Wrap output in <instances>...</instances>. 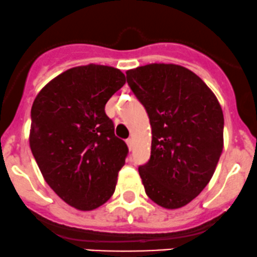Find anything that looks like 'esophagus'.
<instances>
[{
  "label": "esophagus",
  "instance_id": "obj_1",
  "mask_svg": "<svg viewBox=\"0 0 257 257\" xmlns=\"http://www.w3.org/2000/svg\"><path fill=\"white\" fill-rule=\"evenodd\" d=\"M126 144H127L128 150H132V148H134V140L132 139H128L127 141H126Z\"/></svg>",
  "mask_w": 257,
  "mask_h": 257
}]
</instances>
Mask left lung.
<instances>
[{
  "label": "left lung",
  "instance_id": "obj_1",
  "mask_svg": "<svg viewBox=\"0 0 257 257\" xmlns=\"http://www.w3.org/2000/svg\"><path fill=\"white\" fill-rule=\"evenodd\" d=\"M126 79L152 127L151 157L139 167L146 194L166 209L184 207L207 187L220 158V104L181 65L147 64L126 71Z\"/></svg>",
  "mask_w": 257,
  "mask_h": 257
}]
</instances>
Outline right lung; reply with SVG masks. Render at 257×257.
Wrapping results in <instances>:
<instances>
[{
	"mask_svg": "<svg viewBox=\"0 0 257 257\" xmlns=\"http://www.w3.org/2000/svg\"><path fill=\"white\" fill-rule=\"evenodd\" d=\"M121 70L89 64L50 80L31 110L30 146L48 186L67 204L94 210L115 192L128 148L105 113L123 86Z\"/></svg>",
	"mask_w": 257,
	"mask_h": 257,
	"instance_id": "add662e5",
	"label": "right lung"
}]
</instances>
